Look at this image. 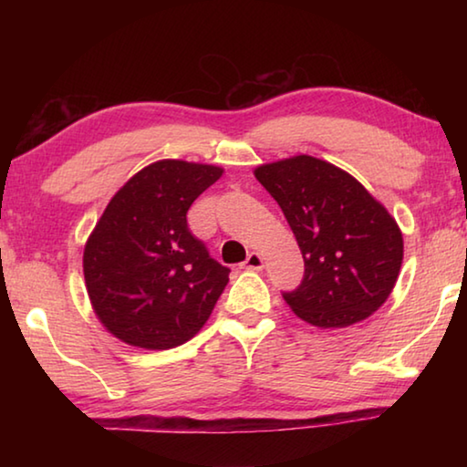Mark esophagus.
I'll use <instances>...</instances> for the list:
<instances>
[{"instance_id": "1", "label": "esophagus", "mask_w": 467, "mask_h": 467, "mask_svg": "<svg viewBox=\"0 0 467 467\" xmlns=\"http://www.w3.org/2000/svg\"><path fill=\"white\" fill-rule=\"evenodd\" d=\"M243 267H244V270H253V272L262 270V267H264V257L259 255V253H249L247 259H244Z\"/></svg>"}]
</instances>
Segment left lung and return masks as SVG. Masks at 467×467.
<instances>
[{"mask_svg": "<svg viewBox=\"0 0 467 467\" xmlns=\"http://www.w3.org/2000/svg\"><path fill=\"white\" fill-rule=\"evenodd\" d=\"M255 177L286 216L305 275L282 292L300 319L348 327L373 315L398 282L404 239L381 203L346 171L313 156L264 164Z\"/></svg>", "mask_w": 467, "mask_h": 467, "instance_id": "left-lung-1", "label": "left lung"}]
</instances>
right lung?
<instances>
[{
	"mask_svg": "<svg viewBox=\"0 0 467 467\" xmlns=\"http://www.w3.org/2000/svg\"><path fill=\"white\" fill-rule=\"evenodd\" d=\"M223 169L158 161L109 202L84 249L94 313L125 344L167 350L208 321L231 270L189 231L187 210Z\"/></svg>",
	"mask_w": 467,
	"mask_h": 467,
	"instance_id": "1",
	"label": "right lung"
}]
</instances>
